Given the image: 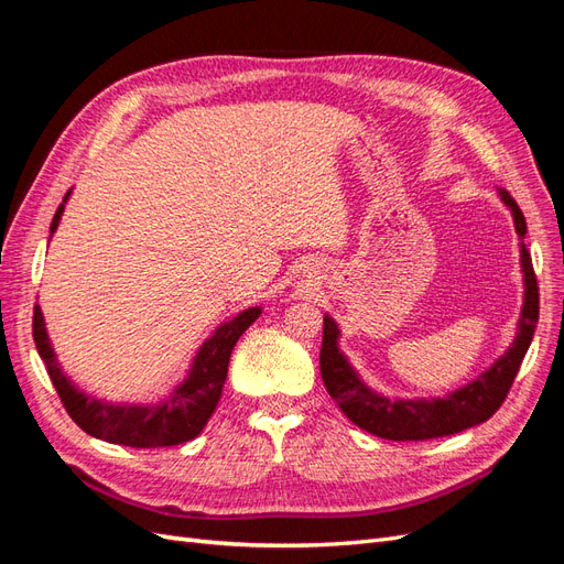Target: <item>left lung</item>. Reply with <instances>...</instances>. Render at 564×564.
<instances>
[{
	"mask_svg": "<svg viewBox=\"0 0 564 564\" xmlns=\"http://www.w3.org/2000/svg\"><path fill=\"white\" fill-rule=\"evenodd\" d=\"M506 207L513 212V224L520 237V265L524 278V303L518 322V334L510 348L480 373L468 386L458 388L445 398L433 400H390L381 392L371 390L357 371L350 367L348 357L338 350L336 322L324 315L319 371L329 395L355 425L362 431L395 442L409 440H433L442 435H454L477 423H485L503 404L510 386H513L520 365L534 338L539 322V284L532 268V256L524 247L527 224L516 199L508 191H499Z\"/></svg>",
	"mask_w": 564,
	"mask_h": 564,
	"instance_id": "8db88e82",
	"label": "left lung"
}]
</instances>
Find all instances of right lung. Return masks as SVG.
<instances>
[{"label":"right lung","instance_id":"obj_1","mask_svg":"<svg viewBox=\"0 0 564 564\" xmlns=\"http://www.w3.org/2000/svg\"><path fill=\"white\" fill-rule=\"evenodd\" d=\"M70 193L73 191L65 193L63 204L51 220V235L61 224ZM259 315L261 308H247L216 327V332L197 350L183 383H178L174 392H169V398L158 404H110L82 392L65 377L56 360L40 305H35V317H32V336H35L37 352L46 365L48 379L54 383L65 412L84 433L124 447H174L181 442L195 440L207 425L220 400V392H224L230 352Z\"/></svg>","mask_w":564,"mask_h":564}]
</instances>
